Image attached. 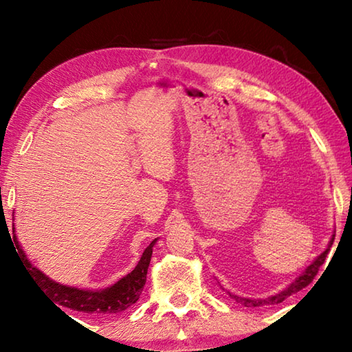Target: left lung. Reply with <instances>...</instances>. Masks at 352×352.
<instances>
[{"mask_svg":"<svg viewBox=\"0 0 352 352\" xmlns=\"http://www.w3.org/2000/svg\"><path fill=\"white\" fill-rule=\"evenodd\" d=\"M332 243H333V236H332V239L329 241V243H327V248L324 250V252L321 253V254H318L317 258H315V259L312 261V264L307 265L306 270L302 272L300 276H296L295 281H292V283L287 285V287L279 292V294H275V295L267 296V298H259V300H254V298L237 296V295L230 294V292H226V294H228L231 298H233L234 301L241 302V305H243L245 307H258V306L279 305V302H283L284 300H287V298H289L290 295H294V294H296V292H300L301 289L307 287V285L314 281L315 275H317V273H318L320 265L323 264L324 259H326L327 252H329V248L332 247ZM222 289H223V287H222ZM223 290H225V289H223Z\"/></svg>","mask_w":352,"mask_h":352,"instance_id":"1","label":"left lung"}]
</instances>
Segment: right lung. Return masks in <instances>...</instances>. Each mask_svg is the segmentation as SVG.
Instances as JSON below:
<instances>
[{"label":"right lung","instance_id":"right-lung-1","mask_svg":"<svg viewBox=\"0 0 352 352\" xmlns=\"http://www.w3.org/2000/svg\"><path fill=\"white\" fill-rule=\"evenodd\" d=\"M12 230H14L15 233V226H12ZM14 239L16 250H19L20 259H23V264L26 265L25 270L32 276L34 283L40 285L43 294L46 296H50L58 306L87 314H119L126 311V309H129L140 300V295L146 284L147 269L152 258V250L155 242L158 241L155 239L151 242V245L144 250L140 262L129 275L121 278L119 281L110 285V287L93 290L73 287V285H65L60 283H56L54 279H51L50 276H46L43 272L38 270L37 267L29 262L28 256L23 252V248L15 234Z\"/></svg>","mask_w":352,"mask_h":352}]
</instances>
